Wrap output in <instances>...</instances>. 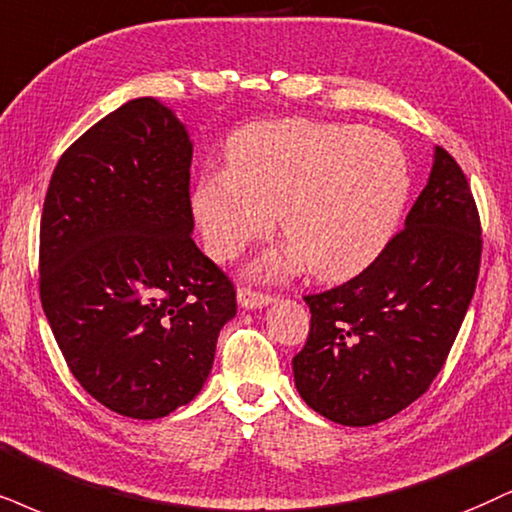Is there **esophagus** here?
Segmentation results:
<instances>
[{
    "label": "esophagus",
    "instance_id": "34e87169",
    "mask_svg": "<svg viewBox=\"0 0 512 512\" xmlns=\"http://www.w3.org/2000/svg\"><path fill=\"white\" fill-rule=\"evenodd\" d=\"M237 301L244 308H263V306H268L270 301H273V296L266 294V292H258V289H251V287H239L237 289Z\"/></svg>",
    "mask_w": 512,
    "mask_h": 512
}]
</instances>
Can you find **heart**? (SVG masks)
<instances>
[{
    "label": "heart",
    "mask_w": 512,
    "mask_h": 512,
    "mask_svg": "<svg viewBox=\"0 0 512 512\" xmlns=\"http://www.w3.org/2000/svg\"><path fill=\"white\" fill-rule=\"evenodd\" d=\"M410 182L401 144L382 132L304 118L251 123L227 142V170L199 180L194 216L216 261L237 258L280 216L292 246L266 258L261 273L308 263L318 280L339 282L382 254Z\"/></svg>",
    "instance_id": "1"
}]
</instances>
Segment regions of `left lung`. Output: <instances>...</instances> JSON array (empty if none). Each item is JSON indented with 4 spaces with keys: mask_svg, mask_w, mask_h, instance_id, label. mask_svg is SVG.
Here are the masks:
<instances>
[{
    "mask_svg": "<svg viewBox=\"0 0 512 512\" xmlns=\"http://www.w3.org/2000/svg\"><path fill=\"white\" fill-rule=\"evenodd\" d=\"M482 223L470 182L446 149L384 251L344 285L308 294L311 330L296 356L301 399L327 420L368 427L420 399L475 294Z\"/></svg>",
    "mask_w": 512,
    "mask_h": 512,
    "instance_id": "left-lung-1",
    "label": "left lung"
}]
</instances>
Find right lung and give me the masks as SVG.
<instances>
[{
	"label": "right lung",
	"instance_id": "1",
	"mask_svg": "<svg viewBox=\"0 0 512 512\" xmlns=\"http://www.w3.org/2000/svg\"><path fill=\"white\" fill-rule=\"evenodd\" d=\"M192 142L151 97L63 151L40 220V299L73 377L113 413L156 420L204 387L232 280L192 239Z\"/></svg>",
	"mask_w": 512,
	"mask_h": 512
}]
</instances>
